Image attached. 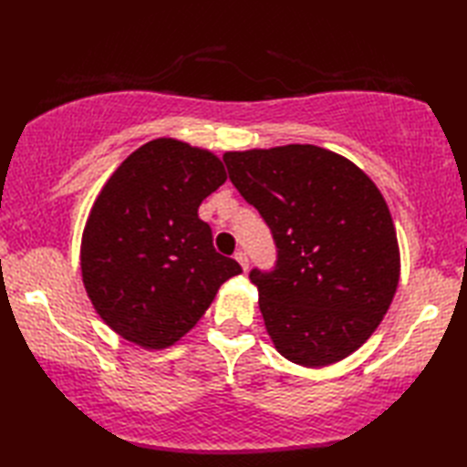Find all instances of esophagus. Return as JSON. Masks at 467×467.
Wrapping results in <instances>:
<instances>
[{
  "label": "esophagus",
  "mask_w": 467,
  "mask_h": 467,
  "mask_svg": "<svg viewBox=\"0 0 467 467\" xmlns=\"http://www.w3.org/2000/svg\"><path fill=\"white\" fill-rule=\"evenodd\" d=\"M234 259L239 261V265L243 266V271H249V256H246V253L244 251H239L234 254Z\"/></svg>",
  "instance_id": "34e87169"
}]
</instances>
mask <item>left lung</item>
I'll use <instances>...</instances> for the list:
<instances>
[{
  "label": "left lung",
  "instance_id": "1",
  "mask_svg": "<svg viewBox=\"0 0 467 467\" xmlns=\"http://www.w3.org/2000/svg\"><path fill=\"white\" fill-rule=\"evenodd\" d=\"M228 178L276 244L251 271L285 359L325 367L359 349L400 283V246L379 188L351 161L313 144L226 152Z\"/></svg>",
  "mask_w": 467,
  "mask_h": 467
}]
</instances>
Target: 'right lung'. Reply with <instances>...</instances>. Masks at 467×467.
<instances>
[{"instance_id":"obj_1","label":"right lung","mask_w":467,"mask_h":467,"mask_svg":"<svg viewBox=\"0 0 467 467\" xmlns=\"http://www.w3.org/2000/svg\"><path fill=\"white\" fill-rule=\"evenodd\" d=\"M218 158L156 138L108 178L88 216L80 266L102 321L126 341L164 349L186 335L216 291L243 273L218 254L198 206L224 184Z\"/></svg>"}]
</instances>
